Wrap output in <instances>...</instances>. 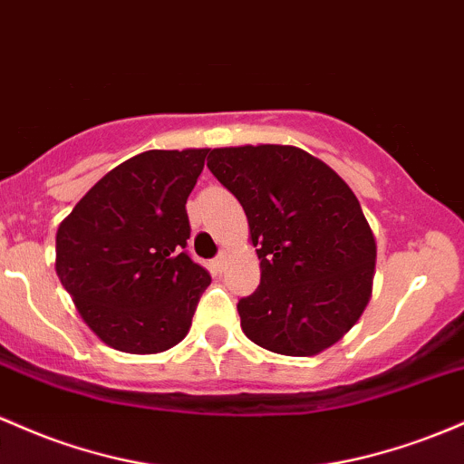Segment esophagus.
I'll list each match as a JSON object with an SVG mask.
<instances>
[{"label": "esophagus", "instance_id": "34e87169", "mask_svg": "<svg viewBox=\"0 0 464 464\" xmlns=\"http://www.w3.org/2000/svg\"><path fill=\"white\" fill-rule=\"evenodd\" d=\"M224 266H227V253H220V256L213 259V268H216L218 273H222Z\"/></svg>", "mask_w": 464, "mask_h": 464}]
</instances>
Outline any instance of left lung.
Instances as JSON below:
<instances>
[{"label": "left lung", "mask_w": 464, "mask_h": 464, "mask_svg": "<svg viewBox=\"0 0 464 464\" xmlns=\"http://www.w3.org/2000/svg\"><path fill=\"white\" fill-rule=\"evenodd\" d=\"M211 174L240 200L259 286L237 302L253 343L313 356L359 322L372 297L374 233L337 171L293 145L218 147Z\"/></svg>", "instance_id": "obj_1"}]
</instances>
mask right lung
Returning <instances> with one entry per match:
<instances>
[{
  "label": "right lung",
  "instance_id": "right-lung-1",
  "mask_svg": "<svg viewBox=\"0 0 464 464\" xmlns=\"http://www.w3.org/2000/svg\"><path fill=\"white\" fill-rule=\"evenodd\" d=\"M208 150H151L121 162L57 231V275L81 319L130 354L174 348L211 277L187 256V198Z\"/></svg>",
  "mask_w": 464,
  "mask_h": 464
}]
</instances>
